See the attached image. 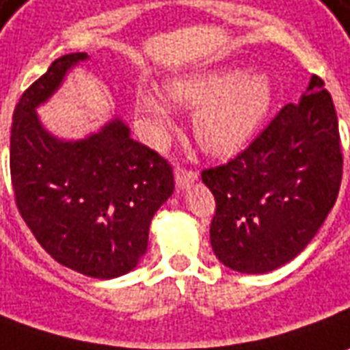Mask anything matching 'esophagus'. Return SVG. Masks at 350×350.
<instances>
[{
  "instance_id": "1",
  "label": "esophagus",
  "mask_w": 350,
  "mask_h": 350,
  "mask_svg": "<svg viewBox=\"0 0 350 350\" xmlns=\"http://www.w3.org/2000/svg\"><path fill=\"white\" fill-rule=\"evenodd\" d=\"M174 180H176V187L182 191V189H187L191 183H195L199 180L197 172H191V170H183V168H176L174 170Z\"/></svg>"
}]
</instances>
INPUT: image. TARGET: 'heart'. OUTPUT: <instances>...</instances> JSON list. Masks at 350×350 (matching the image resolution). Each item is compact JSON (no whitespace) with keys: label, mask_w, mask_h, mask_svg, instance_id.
I'll return each instance as SVG.
<instances>
[{"label":"heart","mask_w":350,"mask_h":350,"mask_svg":"<svg viewBox=\"0 0 350 350\" xmlns=\"http://www.w3.org/2000/svg\"><path fill=\"white\" fill-rule=\"evenodd\" d=\"M176 104L193 109V134L214 157H233L250 144L273 104V81L265 72H246L239 66H221L176 75L167 81ZM136 107L155 133L172 126L167 100L155 90L140 89Z\"/></svg>","instance_id":"obj_1"}]
</instances>
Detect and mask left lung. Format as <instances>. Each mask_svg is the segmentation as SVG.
I'll return each mask as SVG.
<instances>
[{
	"instance_id": "8db88e82",
	"label": "left lung",
	"mask_w": 350,
	"mask_h": 350,
	"mask_svg": "<svg viewBox=\"0 0 350 350\" xmlns=\"http://www.w3.org/2000/svg\"><path fill=\"white\" fill-rule=\"evenodd\" d=\"M343 174L339 126L312 75L248 150L202 172L216 199L210 243L226 267L263 275L299 256L334 208Z\"/></svg>"
}]
</instances>
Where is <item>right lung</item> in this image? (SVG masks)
Here are the masks:
<instances>
[{
	"label": "right lung",
	"mask_w": 350,
	"mask_h": 350,
	"mask_svg": "<svg viewBox=\"0 0 350 350\" xmlns=\"http://www.w3.org/2000/svg\"><path fill=\"white\" fill-rule=\"evenodd\" d=\"M89 58H56L22 94L11 126V178L18 212L49 256L107 280L131 273L146 254L151 219L174 193V176L165 159L131 138L121 117L77 140L43 124L38 107Z\"/></svg>",
	"instance_id": "add662e5"
}]
</instances>
